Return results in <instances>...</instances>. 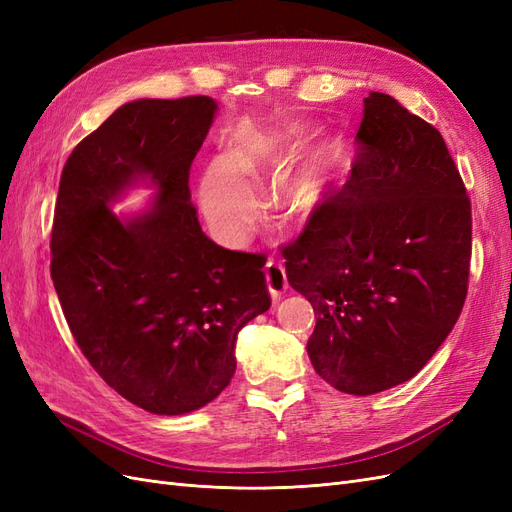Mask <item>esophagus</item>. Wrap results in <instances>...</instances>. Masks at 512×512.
Returning <instances> with one entry per match:
<instances>
[{
	"mask_svg": "<svg viewBox=\"0 0 512 512\" xmlns=\"http://www.w3.org/2000/svg\"><path fill=\"white\" fill-rule=\"evenodd\" d=\"M265 277H267V288L273 299H280L282 292L288 288V277L282 265H277L275 260H269L265 265Z\"/></svg>",
	"mask_w": 512,
	"mask_h": 512,
	"instance_id": "1",
	"label": "esophagus"
}]
</instances>
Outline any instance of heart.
<instances>
[{"label": "heart", "mask_w": 512, "mask_h": 512, "mask_svg": "<svg viewBox=\"0 0 512 512\" xmlns=\"http://www.w3.org/2000/svg\"><path fill=\"white\" fill-rule=\"evenodd\" d=\"M305 123L252 126L230 138L222 164H211L198 181V203L207 222L226 241H241L256 220V194L297 156L307 141ZM339 147L320 143L280 181L275 211L286 222H305L320 209L335 177Z\"/></svg>", "instance_id": "obj_1"}]
</instances>
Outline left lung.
Instances as JSON below:
<instances>
[{
	"label": "left lung",
	"mask_w": 512,
	"mask_h": 512,
	"mask_svg": "<svg viewBox=\"0 0 512 512\" xmlns=\"http://www.w3.org/2000/svg\"><path fill=\"white\" fill-rule=\"evenodd\" d=\"M359 156L288 243V284L312 303L307 354L348 395L410 380L453 331L468 294L470 198L440 132L371 91Z\"/></svg>",
	"instance_id": "8db88e82"
}]
</instances>
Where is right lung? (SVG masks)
<instances>
[{
	"instance_id": "right-lung-1",
	"label": "right lung",
	"mask_w": 512,
	"mask_h": 512,
	"mask_svg": "<svg viewBox=\"0 0 512 512\" xmlns=\"http://www.w3.org/2000/svg\"><path fill=\"white\" fill-rule=\"evenodd\" d=\"M218 102L134 100L74 147L59 181L51 277L100 378L151 414L207 406L235 376L237 333L271 297L265 256L213 243L190 203V166ZM150 207L115 216L130 187Z\"/></svg>"
}]
</instances>
